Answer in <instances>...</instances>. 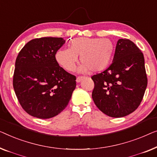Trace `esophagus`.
I'll use <instances>...</instances> for the list:
<instances>
[{
	"label": "esophagus",
	"instance_id": "esophagus-1",
	"mask_svg": "<svg viewBox=\"0 0 157 157\" xmlns=\"http://www.w3.org/2000/svg\"><path fill=\"white\" fill-rule=\"evenodd\" d=\"M83 79V77L82 76H79V77H78V78H77V79H76V81H77V82H80L82 79Z\"/></svg>",
	"mask_w": 157,
	"mask_h": 157
}]
</instances>
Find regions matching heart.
<instances>
[{
    "instance_id": "1",
    "label": "heart",
    "mask_w": 157,
    "mask_h": 157,
    "mask_svg": "<svg viewBox=\"0 0 157 157\" xmlns=\"http://www.w3.org/2000/svg\"><path fill=\"white\" fill-rule=\"evenodd\" d=\"M114 45L109 38L78 37L70 43V48L57 50L56 59L59 65L67 71H72L75 67L79 56L82 65L79 72H100L105 70L112 60Z\"/></svg>"
}]
</instances>
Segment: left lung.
I'll use <instances>...</instances> for the list:
<instances>
[{
    "mask_svg": "<svg viewBox=\"0 0 157 157\" xmlns=\"http://www.w3.org/2000/svg\"><path fill=\"white\" fill-rule=\"evenodd\" d=\"M92 79L98 109L112 117L127 116L140 106L147 86L144 55L132 41L120 39L112 63Z\"/></svg>",
    "mask_w": 157,
    "mask_h": 157,
    "instance_id": "left-lung-1",
    "label": "left lung"
}]
</instances>
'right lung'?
<instances>
[{"label":"right lung","mask_w":157,"mask_h":157,"mask_svg":"<svg viewBox=\"0 0 157 157\" xmlns=\"http://www.w3.org/2000/svg\"><path fill=\"white\" fill-rule=\"evenodd\" d=\"M65 40L40 37L26 43L15 60L13 85L23 109L34 117L49 119L69 103L76 77L59 66L56 53Z\"/></svg>","instance_id":"add662e5"}]
</instances>
